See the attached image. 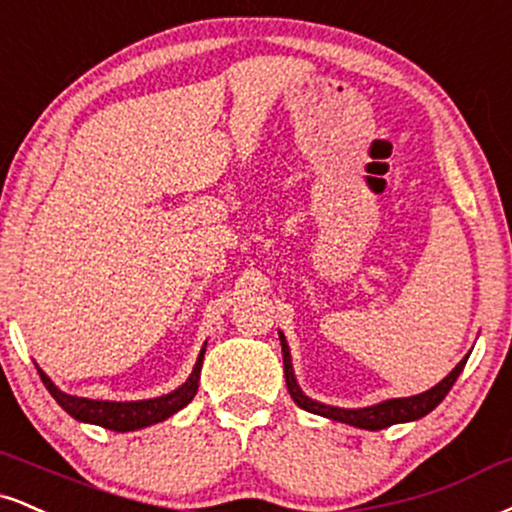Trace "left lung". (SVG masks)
Here are the masks:
<instances>
[{"label":"left lung","instance_id":"obj_1","mask_svg":"<svg viewBox=\"0 0 512 512\" xmlns=\"http://www.w3.org/2000/svg\"><path fill=\"white\" fill-rule=\"evenodd\" d=\"M279 338H281L286 386H288V393H291V398L298 403V408L312 412V415L326 417V420L350 424V427H357V429H367V432H379V429L391 427V424L415 422V420H420V417L429 415V412H432L436 405H439L441 400L448 396V391L453 389L455 379L460 377L467 357H470V353H467L463 360H460L458 365L451 369V374H448V377H443L439 384L432 386L429 391L417 393V396L389 398V400H381V403H377V405H367V408H336V405L319 403V400L305 396L303 389L298 386V379H295L293 362H291V348H288L286 336H283L281 331H279Z\"/></svg>","mask_w":512,"mask_h":512}]
</instances>
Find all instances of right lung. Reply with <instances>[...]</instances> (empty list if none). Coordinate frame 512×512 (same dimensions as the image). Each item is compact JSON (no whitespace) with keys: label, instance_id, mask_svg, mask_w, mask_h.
I'll return each mask as SVG.
<instances>
[{"label":"right lung","instance_id":"add662e5","mask_svg":"<svg viewBox=\"0 0 512 512\" xmlns=\"http://www.w3.org/2000/svg\"><path fill=\"white\" fill-rule=\"evenodd\" d=\"M205 348L202 346L200 355H197V362L186 379V384L178 386L176 391L164 393L159 398H147V400H92V398H80L71 396V393H64L54 384L52 379L47 377L45 372L38 367L42 384L47 386V391L52 393V398L64 408L73 420L97 424V427L112 429V432H135V429L150 427V424L169 420L171 415H176L178 410H183L190 400L195 398L197 384H200V369L202 360H205Z\"/></svg>","mask_w":512,"mask_h":512}]
</instances>
